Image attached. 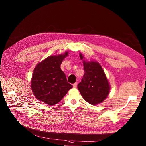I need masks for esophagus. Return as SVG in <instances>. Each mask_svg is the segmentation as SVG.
<instances>
[{"label":"esophagus","instance_id":"34e87169","mask_svg":"<svg viewBox=\"0 0 146 146\" xmlns=\"http://www.w3.org/2000/svg\"><path fill=\"white\" fill-rule=\"evenodd\" d=\"M77 84H78V83H77V82H75V83L73 84V87L76 88L77 87Z\"/></svg>","mask_w":146,"mask_h":146}]
</instances>
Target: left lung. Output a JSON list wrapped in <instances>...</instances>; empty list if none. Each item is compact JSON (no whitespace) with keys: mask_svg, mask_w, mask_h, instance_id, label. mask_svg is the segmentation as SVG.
Masks as SVG:
<instances>
[{"mask_svg":"<svg viewBox=\"0 0 146 146\" xmlns=\"http://www.w3.org/2000/svg\"><path fill=\"white\" fill-rule=\"evenodd\" d=\"M81 59H83L81 54ZM84 75L81 82L78 84L84 99L92 105H96L103 101L110 92V85L103 70L96 62L83 61Z\"/></svg>","mask_w":146,"mask_h":146,"instance_id":"1","label":"left lung"}]
</instances>
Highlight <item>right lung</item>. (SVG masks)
Segmentation results:
<instances>
[{
	"label": "right lung",
	"mask_w": 146,
	"mask_h": 146,
	"mask_svg": "<svg viewBox=\"0 0 146 146\" xmlns=\"http://www.w3.org/2000/svg\"><path fill=\"white\" fill-rule=\"evenodd\" d=\"M68 54L66 52L63 55L50 56L34 69L31 80L32 92L37 99L49 106L57 104L72 88L60 68Z\"/></svg>",
	"instance_id": "obj_1"
}]
</instances>
